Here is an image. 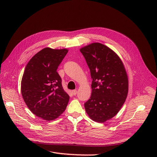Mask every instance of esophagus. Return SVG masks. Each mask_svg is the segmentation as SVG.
Returning <instances> with one entry per match:
<instances>
[{
  "mask_svg": "<svg viewBox=\"0 0 157 157\" xmlns=\"http://www.w3.org/2000/svg\"><path fill=\"white\" fill-rule=\"evenodd\" d=\"M77 92H78V91H77V90H72V94L74 95H76L77 94Z\"/></svg>",
  "mask_w": 157,
  "mask_h": 157,
  "instance_id": "34e87169",
  "label": "esophagus"
}]
</instances>
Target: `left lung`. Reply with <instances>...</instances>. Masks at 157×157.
<instances>
[{"mask_svg": "<svg viewBox=\"0 0 157 157\" xmlns=\"http://www.w3.org/2000/svg\"><path fill=\"white\" fill-rule=\"evenodd\" d=\"M92 79V95L85 108L93 120L104 123L116 115L128 94V77L121 60L112 49L98 43L80 49Z\"/></svg>", "mask_w": 157, "mask_h": 157, "instance_id": "left-lung-1", "label": "left lung"}]
</instances>
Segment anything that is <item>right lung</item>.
Masks as SVG:
<instances>
[{"label":"right lung","instance_id":"obj_1","mask_svg":"<svg viewBox=\"0 0 157 157\" xmlns=\"http://www.w3.org/2000/svg\"><path fill=\"white\" fill-rule=\"evenodd\" d=\"M67 49L46 48L36 53L25 69L21 83L23 100L29 109L44 120H53L65 110L69 96L56 72Z\"/></svg>","mask_w":157,"mask_h":157}]
</instances>
